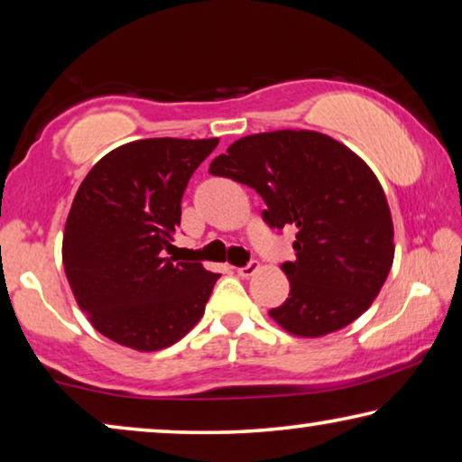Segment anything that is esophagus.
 Returning a JSON list of instances; mask_svg holds the SVG:
<instances>
[{
    "mask_svg": "<svg viewBox=\"0 0 462 462\" xmlns=\"http://www.w3.org/2000/svg\"><path fill=\"white\" fill-rule=\"evenodd\" d=\"M257 269H259V263L257 261H248L245 267H236V273L240 277H251L253 273H257Z\"/></svg>",
    "mask_w": 462,
    "mask_h": 462,
    "instance_id": "1",
    "label": "esophagus"
}]
</instances>
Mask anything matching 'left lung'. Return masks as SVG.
<instances>
[{"instance_id":"left-lung-1","label":"left lung","mask_w":462,"mask_h":462,"mask_svg":"<svg viewBox=\"0 0 462 462\" xmlns=\"http://www.w3.org/2000/svg\"><path fill=\"white\" fill-rule=\"evenodd\" d=\"M257 191L271 228H296V261L282 269L290 296L269 314L298 337H323L360 317L389 275L393 219L360 156L317 131H269L234 142L209 164Z\"/></svg>"}]
</instances>
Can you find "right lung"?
Here are the masks:
<instances>
[{
	"label": "right lung",
	"instance_id": "right-lung-1",
	"mask_svg": "<svg viewBox=\"0 0 462 462\" xmlns=\"http://www.w3.org/2000/svg\"><path fill=\"white\" fill-rule=\"evenodd\" d=\"M216 145L217 137L139 139L106 153L79 185L63 267L78 306L108 339L156 351L203 317L219 273L166 253L187 182Z\"/></svg>",
	"mask_w": 462,
	"mask_h": 462
}]
</instances>
